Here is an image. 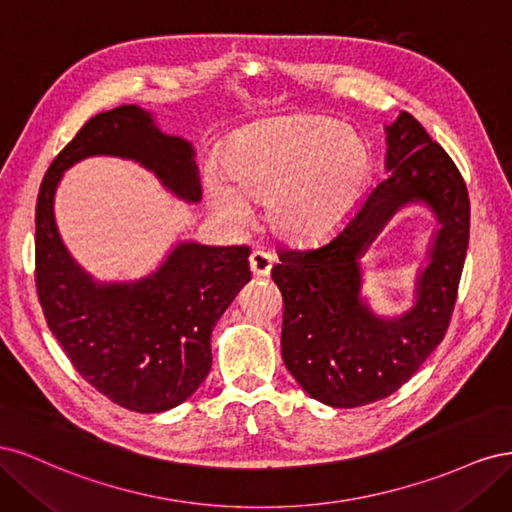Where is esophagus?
Instances as JSON below:
<instances>
[{
  "label": "esophagus",
  "mask_w": 512,
  "mask_h": 512,
  "mask_svg": "<svg viewBox=\"0 0 512 512\" xmlns=\"http://www.w3.org/2000/svg\"><path fill=\"white\" fill-rule=\"evenodd\" d=\"M273 262H275V258L271 254H267V252H262V250L252 252V256H250V269H252L254 277H267L271 273Z\"/></svg>",
  "instance_id": "34e87169"
}]
</instances>
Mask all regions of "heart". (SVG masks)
<instances>
[{
  "label": "heart",
  "instance_id": "1",
  "mask_svg": "<svg viewBox=\"0 0 512 512\" xmlns=\"http://www.w3.org/2000/svg\"><path fill=\"white\" fill-rule=\"evenodd\" d=\"M220 173L205 177L209 207L220 218L250 222V200L265 203L277 239L314 245L342 228L363 200L374 153L348 126L318 115L256 123L230 136Z\"/></svg>",
  "mask_w": 512,
  "mask_h": 512
}]
</instances>
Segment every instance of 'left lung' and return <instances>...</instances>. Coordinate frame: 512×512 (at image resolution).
<instances>
[{"label": "left lung", "mask_w": 512, "mask_h": 512, "mask_svg": "<svg viewBox=\"0 0 512 512\" xmlns=\"http://www.w3.org/2000/svg\"><path fill=\"white\" fill-rule=\"evenodd\" d=\"M389 177L367 192L335 235L277 252L284 297L282 359L301 389L331 408L389 397L438 348L451 320L470 239V198L448 153L410 113L384 126ZM423 206L437 218L413 301L380 315L362 292L360 258L393 214Z\"/></svg>", "instance_id": "1"}]
</instances>
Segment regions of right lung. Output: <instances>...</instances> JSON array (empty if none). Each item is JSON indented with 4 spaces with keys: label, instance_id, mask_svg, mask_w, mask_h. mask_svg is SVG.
<instances>
[{
    "label": "right lung",
    "instance_id": "1",
    "mask_svg": "<svg viewBox=\"0 0 512 512\" xmlns=\"http://www.w3.org/2000/svg\"><path fill=\"white\" fill-rule=\"evenodd\" d=\"M128 160L175 198H203L196 149L166 134L136 104L91 117L53 160L36 205V286L51 333L76 371L115 404L166 412L192 397L211 369V331L252 280L250 247L177 239L156 269L104 282L70 254L55 220L64 173L87 158Z\"/></svg>",
    "mask_w": 512,
    "mask_h": 512
}]
</instances>
